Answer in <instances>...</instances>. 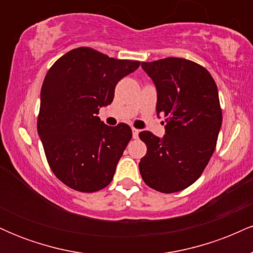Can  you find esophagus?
<instances>
[{
    "label": "esophagus",
    "instance_id": "1",
    "mask_svg": "<svg viewBox=\"0 0 253 253\" xmlns=\"http://www.w3.org/2000/svg\"><path fill=\"white\" fill-rule=\"evenodd\" d=\"M132 132H133V138L136 139V138H138V135H139V132H140V130H139V129H136V128H134V127H133V128H132Z\"/></svg>",
    "mask_w": 253,
    "mask_h": 253
}]
</instances>
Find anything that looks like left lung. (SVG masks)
Here are the masks:
<instances>
[{
	"mask_svg": "<svg viewBox=\"0 0 253 253\" xmlns=\"http://www.w3.org/2000/svg\"><path fill=\"white\" fill-rule=\"evenodd\" d=\"M157 88V114L165 135L139 133L147 152L139 163L144 182L161 193L181 191L202 175L222 123L215 81L206 68L184 58L141 63Z\"/></svg>",
	"mask_w": 253,
	"mask_h": 253,
	"instance_id": "left-lung-1",
	"label": "left lung"
}]
</instances>
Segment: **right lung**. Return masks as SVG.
Wrapping results in <instances>:
<instances>
[{
  "instance_id": "add662e5",
  "label": "right lung",
  "mask_w": 253,
  "mask_h": 253,
  "mask_svg": "<svg viewBox=\"0 0 253 253\" xmlns=\"http://www.w3.org/2000/svg\"><path fill=\"white\" fill-rule=\"evenodd\" d=\"M140 62L115 59L91 47L69 51L46 74L38 133L52 172L71 189L98 191L112 182L127 144L128 125L109 127L97 117L121 78Z\"/></svg>"
}]
</instances>
